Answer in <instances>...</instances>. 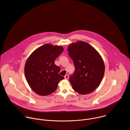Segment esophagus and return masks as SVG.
I'll use <instances>...</instances> for the list:
<instances>
[{
    "instance_id": "34e87169",
    "label": "esophagus",
    "mask_w": 130,
    "mask_h": 130,
    "mask_svg": "<svg viewBox=\"0 0 130 130\" xmlns=\"http://www.w3.org/2000/svg\"><path fill=\"white\" fill-rule=\"evenodd\" d=\"M64 78H65V79L67 80V79H68V78H69V76H68V75H65V76Z\"/></svg>"
}]
</instances>
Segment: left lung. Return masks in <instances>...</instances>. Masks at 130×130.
<instances>
[{
  "instance_id": "left-lung-1",
  "label": "left lung",
  "mask_w": 130,
  "mask_h": 130,
  "mask_svg": "<svg viewBox=\"0 0 130 130\" xmlns=\"http://www.w3.org/2000/svg\"><path fill=\"white\" fill-rule=\"evenodd\" d=\"M67 50L75 66L69 78L72 88L82 95L91 93L99 86L104 76L102 57L93 47L83 41L70 44Z\"/></svg>"
}]
</instances>
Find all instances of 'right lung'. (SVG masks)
I'll list each match as a JSON object with an SVG mask.
<instances>
[{
    "instance_id": "obj_1",
    "label": "right lung",
    "mask_w": 130,
    "mask_h": 130,
    "mask_svg": "<svg viewBox=\"0 0 130 130\" xmlns=\"http://www.w3.org/2000/svg\"><path fill=\"white\" fill-rule=\"evenodd\" d=\"M62 46L45 44L34 50L28 58L25 74L31 89L41 96L49 95L57 89L64 77L59 73L60 68L54 61L63 52Z\"/></svg>"
}]
</instances>
